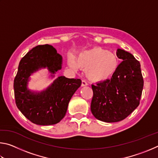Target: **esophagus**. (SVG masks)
<instances>
[{
	"label": "esophagus",
	"mask_w": 158,
	"mask_h": 158,
	"mask_svg": "<svg viewBox=\"0 0 158 158\" xmlns=\"http://www.w3.org/2000/svg\"><path fill=\"white\" fill-rule=\"evenodd\" d=\"M88 85V83L85 80H82L81 81V86H85V85Z\"/></svg>",
	"instance_id": "1"
}]
</instances>
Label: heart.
<instances>
[{
	"instance_id": "b5f03b06",
	"label": "heart",
	"mask_w": 158,
	"mask_h": 158,
	"mask_svg": "<svg viewBox=\"0 0 158 158\" xmlns=\"http://www.w3.org/2000/svg\"><path fill=\"white\" fill-rule=\"evenodd\" d=\"M69 65L74 69H85V75L90 81H105L116 71L118 61L114 53L100 47H93L80 53L76 61L69 60Z\"/></svg>"
}]
</instances>
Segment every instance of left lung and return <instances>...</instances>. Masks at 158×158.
<instances>
[{"instance_id":"1","label":"left lung","mask_w":158,"mask_h":158,"mask_svg":"<svg viewBox=\"0 0 158 158\" xmlns=\"http://www.w3.org/2000/svg\"><path fill=\"white\" fill-rule=\"evenodd\" d=\"M123 61L111 79L92 84L90 110L101 121L115 123L127 118L139 105L143 87L140 63L130 53L118 49Z\"/></svg>"}]
</instances>
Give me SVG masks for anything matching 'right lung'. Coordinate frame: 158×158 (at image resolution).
<instances>
[{"label":"right lung","instance_id":"1","mask_svg":"<svg viewBox=\"0 0 158 158\" xmlns=\"http://www.w3.org/2000/svg\"><path fill=\"white\" fill-rule=\"evenodd\" d=\"M62 56L49 44L33 48L20 60L14 80L16 105L23 116L35 124L50 125L59 123L65 116L71 98L81 86L80 79L60 76L43 91L28 89L29 77L33 73L47 68L53 74L62 68Z\"/></svg>","mask_w":158,"mask_h":158}]
</instances>
